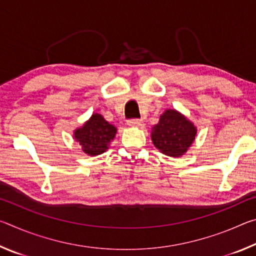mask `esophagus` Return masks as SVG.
<instances>
[{"instance_id":"obj_1","label":"esophagus","mask_w":256,"mask_h":256,"mask_svg":"<svg viewBox=\"0 0 256 256\" xmlns=\"http://www.w3.org/2000/svg\"><path fill=\"white\" fill-rule=\"evenodd\" d=\"M128 126H134V128H142L144 125V123L142 122L141 120H130L128 122Z\"/></svg>"}]
</instances>
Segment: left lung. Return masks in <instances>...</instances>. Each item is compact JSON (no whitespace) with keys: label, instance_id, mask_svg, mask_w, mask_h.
Returning a JSON list of instances; mask_svg holds the SVG:
<instances>
[{"label":"left lung","instance_id":"1","mask_svg":"<svg viewBox=\"0 0 256 256\" xmlns=\"http://www.w3.org/2000/svg\"><path fill=\"white\" fill-rule=\"evenodd\" d=\"M198 128L193 122L176 110H166L151 130V140L160 152L180 157L196 140Z\"/></svg>","mask_w":256,"mask_h":256}]
</instances>
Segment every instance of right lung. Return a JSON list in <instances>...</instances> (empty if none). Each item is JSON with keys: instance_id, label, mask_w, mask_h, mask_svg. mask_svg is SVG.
<instances>
[{"instance_id": "right-lung-1", "label": "right lung", "mask_w": 256, "mask_h": 256, "mask_svg": "<svg viewBox=\"0 0 256 256\" xmlns=\"http://www.w3.org/2000/svg\"><path fill=\"white\" fill-rule=\"evenodd\" d=\"M116 132L118 128L108 123L102 115L94 112L82 126L73 131V138L81 146L86 154L94 157L110 148Z\"/></svg>"}]
</instances>
